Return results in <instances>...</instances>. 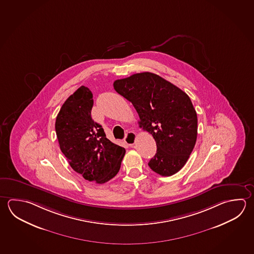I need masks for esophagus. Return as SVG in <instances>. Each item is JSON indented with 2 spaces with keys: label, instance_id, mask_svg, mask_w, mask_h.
<instances>
[{
  "label": "esophagus",
  "instance_id": "obj_1",
  "mask_svg": "<svg viewBox=\"0 0 254 254\" xmlns=\"http://www.w3.org/2000/svg\"><path fill=\"white\" fill-rule=\"evenodd\" d=\"M136 138H137L136 134L132 132V131H129V132L126 133V136H125V142L127 144V145H129V146H132V145H134V143H135V141H136Z\"/></svg>",
  "mask_w": 254,
  "mask_h": 254
}]
</instances>
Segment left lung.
Segmentation results:
<instances>
[{"mask_svg": "<svg viewBox=\"0 0 254 254\" xmlns=\"http://www.w3.org/2000/svg\"><path fill=\"white\" fill-rule=\"evenodd\" d=\"M114 88L131 102L139 127L156 140L157 153L148 162L149 167L162 176L180 171L193 150L198 131L197 114L189 96L151 72L117 79Z\"/></svg>", "mask_w": 254, "mask_h": 254, "instance_id": "obj_1", "label": "left lung"}]
</instances>
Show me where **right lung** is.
<instances>
[{
  "label": "right lung",
  "mask_w": 254,
  "mask_h": 254,
  "mask_svg": "<svg viewBox=\"0 0 254 254\" xmlns=\"http://www.w3.org/2000/svg\"><path fill=\"white\" fill-rule=\"evenodd\" d=\"M92 92L81 86L70 95L57 115L56 131L69 166L86 180L105 184L117 175L125 148L106 138L91 117Z\"/></svg>",
  "instance_id": "obj_1"
}]
</instances>
